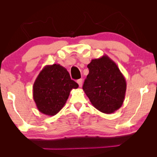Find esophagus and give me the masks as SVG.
I'll list each match as a JSON object with an SVG mask.
<instances>
[{"mask_svg": "<svg viewBox=\"0 0 157 157\" xmlns=\"http://www.w3.org/2000/svg\"><path fill=\"white\" fill-rule=\"evenodd\" d=\"M77 83L79 85V87H82V79H78L77 80Z\"/></svg>", "mask_w": 157, "mask_h": 157, "instance_id": "obj_1", "label": "esophagus"}]
</instances>
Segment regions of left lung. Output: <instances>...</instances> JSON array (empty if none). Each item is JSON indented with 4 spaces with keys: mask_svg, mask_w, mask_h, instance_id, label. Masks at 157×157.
Wrapping results in <instances>:
<instances>
[{
    "mask_svg": "<svg viewBox=\"0 0 157 157\" xmlns=\"http://www.w3.org/2000/svg\"><path fill=\"white\" fill-rule=\"evenodd\" d=\"M82 89L93 106L111 114L121 108L125 98L126 79L117 64L107 55L94 59Z\"/></svg>",
    "mask_w": 157,
    "mask_h": 157,
    "instance_id": "1",
    "label": "left lung"
}]
</instances>
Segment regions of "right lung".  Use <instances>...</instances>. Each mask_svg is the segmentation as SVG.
<instances>
[{
	"label": "right lung",
	"mask_w": 157,
	"mask_h": 157,
	"mask_svg": "<svg viewBox=\"0 0 157 157\" xmlns=\"http://www.w3.org/2000/svg\"><path fill=\"white\" fill-rule=\"evenodd\" d=\"M78 87L65 67L56 63L46 65L33 84V99L40 113L54 116L65 105L71 90Z\"/></svg>",
	"instance_id": "obj_1"
}]
</instances>
